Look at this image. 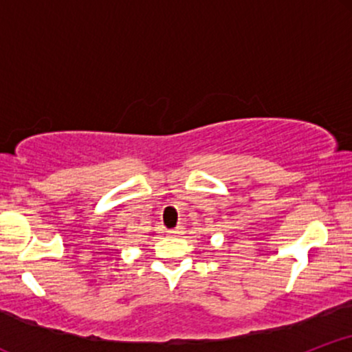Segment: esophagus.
<instances>
[{"instance_id": "34e87169", "label": "esophagus", "mask_w": 352, "mask_h": 352, "mask_svg": "<svg viewBox=\"0 0 352 352\" xmlns=\"http://www.w3.org/2000/svg\"><path fill=\"white\" fill-rule=\"evenodd\" d=\"M182 233H184V228H182V227L167 230V235L168 236H179V235H182Z\"/></svg>"}]
</instances>
